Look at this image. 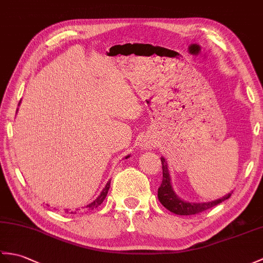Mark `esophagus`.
<instances>
[{"instance_id":"obj_1","label":"esophagus","mask_w":263,"mask_h":263,"mask_svg":"<svg viewBox=\"0 0 263 263\" xmlns=\"http://www.w3.org/2000/svg\"><path fill=\"white\" fill-rule=\"evenodd\" d=\"M156 145V140L154 137L151 136H145L142 141H141V146L143 149H151L154 148V146Z\"/></svg>"}]
</instances>
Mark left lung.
Instances as JSON below:
<instances>
[{
	"mask_svg": "<svg viewBox=\"0 0 263 263\" xmlns=\"http://www.w3.org/2000/svg\"><path fill=\"white\" fill-rule=\"evenodd\" d=\"M162 163V181L160 187L158 188V198H159L160 203L166 207L170 212L175 213L177 215H195L199 214V213L204 212L206 210H210L222 201L230 198L231 194L227 195L223 198H219L214 201H209V203H189V201L181 200L178 196L174 193L172 182H170V175L168 172V166L166 160L161 158Z\"/></svg>",
	"mask_w": 263,
	"mask_h": 263,
	"instance_id": "8db88e82",
	"label": "left lung"
}]
</instances>
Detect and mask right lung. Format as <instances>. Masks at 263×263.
<instances>
[{
  "label": "right lung",
  "instance_id": "add662e5",
  "mask_svg": "<svg viewBox=\"0 0 263 263\" xmlns=\"http://www.w3.org/2000/svg\"><path fill=\"white\" fill-rule=\"evenodd\" d=\"M125 158H129V156H127V157H125ZM109 184H111V181H109L108 180V182H107V184H106V186H105V188H104L103 189V191H102V193H101V195H100V196L99 197H97L94 201H93V203H90L89 205H87L86 207H87V209L88 210H94V209H96V207L97 206H99V205H101L102 203H103V200L104 199H105V197H106V195H107V192H108V189H109ZM66 212H68V210H67ZM78 212V210L77 211H74V212H70L71 213V214H76V213Z\"/></svg>",
  "mask_w": 263,
  "mask_h": 263
}]
</instances>
